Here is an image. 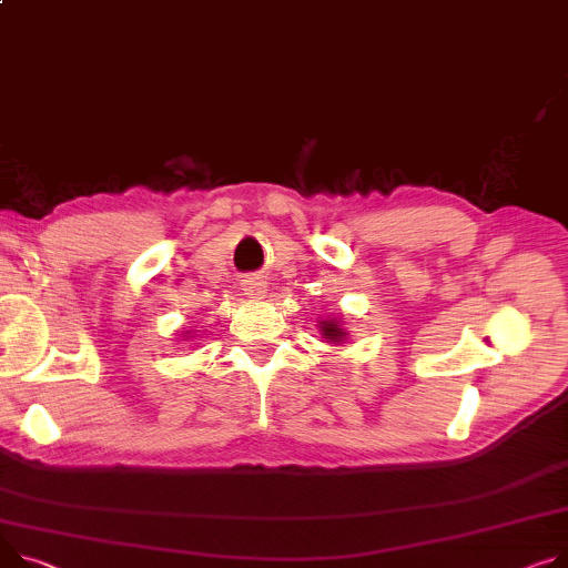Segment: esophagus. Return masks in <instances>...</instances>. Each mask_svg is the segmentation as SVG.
Returning <instances> with one entry per match:
<instances>
[{
    "label": "esophagus",
    "instance_id": "esophagus-1",
    "mask_svg": "<svg viewBox=\"0 0 568 568\" xmlns=\"http://www.w3.org/2000/svg\"><path fill=\"white\" fill-rule=\"evenodd\" d=\"M244 294H248L251 298H262L264 296V283L260 278H246L244 281Z\"/></svg>",
    "mask_w": 568,
    "mask_h": 568
}]
</instances>
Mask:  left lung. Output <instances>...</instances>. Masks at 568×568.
Returning <instances> with one entry per match:
<instances>
[{
  "label": "left lung",
  "mask_w": 568,
  "mask_h": 568,
  "mask_svg": "<svg viewBox=\"0 0 568 568\" xmlns=\"http://www.w3.org/2000/svg\"><path fill=\"white\" fill-rule=\"evenodd\" d=\"M322 333H324L328 339H333V343H343V337L347 335L335 322H322Z\"/></svg>",
  "instance_id": "obj_1"
}]
</instances>
